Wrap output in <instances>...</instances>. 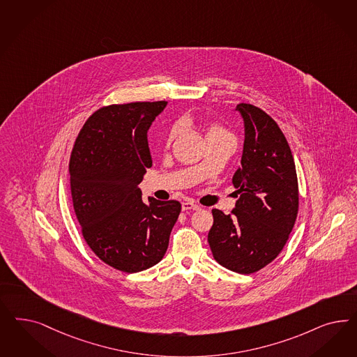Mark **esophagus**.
Segmentation results:
<instances>
[{
	"label": "esophagus",
	"mask_w": 357,
	"mask_h": 357,
	"mask_svg": "<svg viewBox=\"0 0 357 357\" xmlns=\"http://www.w3.org/2000/svg\"><path fill=\"white\" fill-rule=\"evenodd\" d=\"M199 205L193 202V201H185L183 202V211H188V210H198Z\"/></svg>",
	"instance_id": "esophagus-1"
}]
</instances>
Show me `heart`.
Segmentation results:
<instances>
[{
  "instance_id": "heart-1",
  "label": "heart",
  "mask_w": 357,
  "mask_h": 357,
  "mask_svg": "<svg viewBox=\"0 0 357 357\" xmlns=\"http://www.w3.org/2000/svg\"><path fill=\"white\" fill-rule=\"evenodd\" d=\"M192 123H196V119L189 118V116H184L183 118V125L184 126H189ZM205 130H206L207 139L217 137V135H226V134H229V131L225 127L218 125V123H207L206 126H205ZM177 134H178V125H172V126L168 128V131L165 134V138H164V147L165 149L171 147V144H172L173 140L177 137Z\"/></svg>"
}]
</instances>
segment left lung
<instances>
[{
	"label": "left lung",
	"instance_id": "obj_1",
	"mask_svg": "<svg viewBox=\"0 0 357 357\" xmlns=\"http://www.w3.org/2000/svg\"><path fill=\"white\" fill-rule=\"evenodd\" d=\"M245 138L242 167L232 177L239 199L225 214L213 208L207 242L225 268L251 275L282 251L298 214L296 164L276 121L260 107L239 104Z\"/></svg>",
	"mask_w": 357,
	"mask_h": 357
}]
</instances>
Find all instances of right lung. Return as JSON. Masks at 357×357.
Wrapping results in <instances>:
<instances>
[{"mask_svg": "<svg viewBox=\"0 0 357 357\" xmlns=\"http://www.w3.org/2000/svg\"><path fill=\"white\" fill-rule=\"evenodd\" d=\"M167 101L109 105L84 123L69 159L70 195L86 244L105 264L135 273L167 252L181 204L142 199L151 168L147 130Z\"/></svg>", "mask_w": 357, "mask_h": 357, "instance_id": "right-lung-1", "label": "right lung"}]
</instances>
